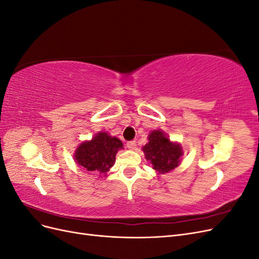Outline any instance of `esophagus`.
Here are the masks:
<instances>
[{
	"instance_id": "34e87169",
	"label": "esophagus",
	"mask_w": 259,
	"mask_h": 259,
	"mask_svg": "<svg viewBox=\"0 0 259 259\" xmlns=\"http://www.w3.org/2000/svg\"><path fill=\"white\" fill-rule=\"evenodd\" d=\"M126 146H127V148L130 149V150H134V149L136 148V142H134V140H133V142H128L126 144Z\"/></svg>"
}]
</instances>
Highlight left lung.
Returning a JSON list of instances; mask_svg holds the SVG:
<instances>
[{"mask_svg":"<svg viewBox=\"0 0 259 259\" xmlns=\"http://www.w3.org/2000/svg\"><path fill=\"white\" fill-rule=\"evenodd\" d=\"M147 161L158 174H166L179 166L184 149L179 143L171 142L161 130H154L148 135V143L142 148Z\"/></svg>","mask_w":259,"mask_h":259,"instance_id":"8db88e82","label":"left lung"}]
</instances>
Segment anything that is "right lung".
Wrapping results in <instances>:
<instances>
[{"instance_id":"right-lung-1","label":"right lung","mask_w":259,"mask_h":259,"mask_svg":"<svg viewBox=\"0 0 259 259\" xmlns=\"http://www.w3.org/2000/svg\"><path fill=\"white\" fill-rule=\"evenodd\" d=\"M121 149L123 144L119 138L109 135L107 132H99L92 139L76 147L73 160L85 170L106 176L114 165L116 152Z\"/></svg>"}]
</instances>
